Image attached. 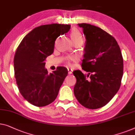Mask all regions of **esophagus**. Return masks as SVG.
<instances>
[{
  "instance_id": "1",
  "label": "esophagus",
  "mask_w": 135,
  "mask_h": 135,
  "mask_svg": "<svg viewBox=\"0 0 135 135\" xmlns=\"http://www.w3.org/2000/svg\"><path fill=\"white\" fill-rule=\"evenodd\" d=\"M68 74H72V72H73V70H72L71 68H68Z\"/></svg>"
}]
</instances>
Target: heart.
I'll use <instances>...</instances> for the list:
<instances>
[{"instance_id": "obj_1", "label": "heart", "mask_w": 135, "mask_h": 135, "mask_svg": "<svg viewBox=\"0 0 135 135\" xmlns=\"http://www.w3.org/2000/svg\"><path fill=\"white\" fill-rule=\"evenodd\" d=\"M71 36L72 38V41L74 42H82L83 41V35H82L81 33L80 32L79 29L77 28H73L71 30ZM76 59L75 56H70L68 59V63L71 64V61H74Z\"/></svg>"}]
</instances>
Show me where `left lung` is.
I'll use <instances>...</instances> for the list:
<instances>
[{
  "instance_id": "1",
  "label": "left lung",
  "mask_w": 135,
  "mask_h": 135,
  "mask_svg": "<svg viewBox=\"0 0 135 135\" xmlns=\"http://www.w3.org/2000/svg\"><path fill=\"white\" fill-rule=\"evenodd\" d=\"M86 38L82 69L87 76L73 72L77 82L74 95L89 109L101 108L110 102L119 89L123 75V58L116 40L98 27L78 24ZM90 77H89V75Z\"/></svg>"
}]
</instances>
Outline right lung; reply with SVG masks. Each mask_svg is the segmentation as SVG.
Instances as JSON below:
<instances>
[{
    "instance_id": "obj_1",
    "label": "right lung",
    "mask_w": 135,
    "mask_h": 135,
    "mask_svg": "<svg viewBox=\"0 0 135 135\" xmlns=\"http://www.w3.org/2000/svg\"><path fill=\"white\" fill-rule=\"evenodd\" d=\"M70 28V25L59 24L36 27L23 38L16 51V83L24 98L35 106L44 107L53 102L68 75V69L62 66L49 74L45 60L53 54L56 39Z\"/></svg>"
}]
</instances>
